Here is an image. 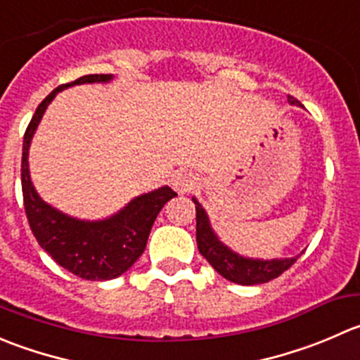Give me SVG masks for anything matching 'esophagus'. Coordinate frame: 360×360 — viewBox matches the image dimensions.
<instances>
[{"label":"esophagus","mask_w":360,"mask_h":360,"mask_svg":"<svg viewBox=\"0 0 360 360\" xmlns=\"http://www.w3.org/2000/svg\"><path fill=\"white\" fill-rule=\"evenodd\" d=\"M197 186V177L191 176V174L181 172L176 174L172 179V188L177 191V193H186V191H191Z\"/></svg>","instance_id":"esophagus-1"}]
</instances>
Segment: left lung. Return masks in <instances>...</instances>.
I'll return each mask as SVG.
<instances>
[{
    "label": "left lung",
    "mask_w": 360,
    "mask_h": 360,
    "mask_svg": "<svg viewBox=\"0 0 360 360\" xmlns=\"http://www.w3.org/2000/svg\"><path fill=\"white\" fill-rule=\"evenodd\" d=\"M290 105H301L299 100L288 95ZM195 211H197V246L202 257L221 274L225 280L237 285H260L274 280L280 274H283L288 267L295 264L299 257L292 258H273V260H260V258H246L239 253L230 250L229 246L219 240L214 230L211 229V221L202 207L193 198Z\"/></svg>",
    "instance_id": "left-lung-1"
}]
</instances>
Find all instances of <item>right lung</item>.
Here are the masks:
<instances>
[{"label": "right lung", "instance_id": "1", "mask_svg": "<svg viewBox=\"0 0 360 360\" xmlns=\"http://www.w3.org/2000/svg\"><path fill=\"white\" fill-rule=\"evenodd\" d=\"M109 80H112V75L95 73V75H84L73 82L56 87L38 105L37 112L27 124L22 142L20 181H22L24 209H26L31 232L37 237L38 244L63 269L89 281L112 280L128 271L144 253L149 232L158 212L170 198L177 195L169 186H162L158 190L135 197L110 218L86 221V219L72 218L49 205L34 190L31 183L27 155H30L31 139L49 103L59 91L70 86L109 82Z\"/></svg>", "mask_w": 360, "mask_h": 360}]
</instances>
